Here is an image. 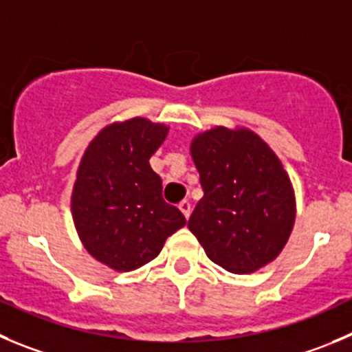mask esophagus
Instances as JSON below:
<instances>
[{
    "label": "esophagus",
    "mask_w": 352,
    "mask_h": 352,
    "mask_svg": "<svg viewBox=\"0 0 352 352\" xmlns=\"http://www.w3.org/2000/svg\"><path fill=\"white\" fill-rule=\"evenodd\" d=\"M179 210L184 213V217H186V219H189V215H191V203L184 199V201H180Z\"/></svg>",
    "instance_id": "34e87169"
}]
</instances>
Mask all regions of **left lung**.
Masks as SVG:
<instances>
[{"label":"left lung","mask_w":352,"mask_h":352,"mask_svg":"<svg viewBox=\"0 0 352 352\" xmlns=\"http://www.w3.org/2000/svg\"><path fill=\"white\" fill-rule=\"evenodd\" d=\"M203 198L189 231L212 262L248 274L274 261L295 222L290 177L274 151L248 128L215 126L192 139Z\"/></svg>","instance_id":"obj_1"}]
</instances>
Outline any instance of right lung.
Masks as SVG:
<instances>
[{"label": "right lung", "mask_w": 352, "mask_h": 352, "mask_svg": "<svg viewBox=\"0 0 352 352\" xmlns=\"http://www.w3.org/2000/svg\"><path fill=\"white\" fill-rule=\"evenodd\" d=\"M168 126L146 118L100 130L81 157L71 210L88 254L120 272L157 257L166 238L186 226L177 206L163 199L149 160Z\"/></svg>", "instance_id": "obj_1"}]
</instances>
